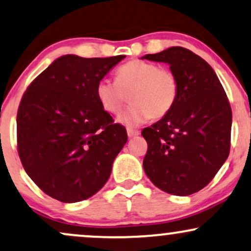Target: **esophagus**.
I'll list each match as a JSON object with an SVG mask.
<instances>
[{
  "label": "esophagus",
  "mask_w": 251,
  "mask_h": 251,
  "mask_svg": "<svg viewBox=\"0 0 251 251\" xmlns=\"http://www.w3.org/2000/svg\"><path fill=\"white\" fill-rule=\"evenodd\" d=\"M127 135L128 138H133L139 135V131L138 129H132V128H127Z\"/></svg>",
  "instance_id": "esophagus-1"
}]
</instances>
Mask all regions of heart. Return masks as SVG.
<instances>
[{
	"label": "heart",
	"mask_w": 251,
	"mask_h": 251,
	"mask_svg": "<svg viewBox=\"0 0 251 251\" xmlns=\"http://www.w3.org/2000/svg\"><path fill=\"white\" fill-rule=\"evenodd\" d=\"M179 81L174 72L140 59H132L117 69L116 80L102 78L96 85L100 106L111 114L122 110L127 101L132 104L118 117V122L133 127L151 117H165L176 101Z\"/></svg>",
	"instance_id": "obj_1"
}]
</instances>
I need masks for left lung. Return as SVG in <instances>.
<instances>
[{
    "label": "left lung",
    "instance_id": "obj_1",
    "mask_svg": "<svg viewBox=\"0 0 251 251\" xmlns=\"http://www.w3.org/2000/svg\"><path fill=\"white\" fill-rule=\"evenodd\" d=\"M143 58L170 64L179 81L172 110L141 132L149 145L145 173L161 191L191 195L206 187L228 158L230 104L212 66L191 50L172 47Z\"/></svg>",
    "mask_w": 251,
    "mask_h": 251
}]
</instances>
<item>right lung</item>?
<instances>
[{
  "instance_id": "add662e5",
  "label": "right lung",
  "mask_w": 251,
  "mask_h": 251,
  "mask_svg": "<svg viewBox=\"0 0 251 251\" xmlns=\"http://www.w3.org/2000/svg\"><path fill=\"white\" fill-rule=\"evenodd\" d=\"M125 56L65 55L38 75L17 111V151L24 171L60 202L91 198L106 183L127 141L124 126L100 106L96 85Z\"/></svg>"
}]
</instances>
